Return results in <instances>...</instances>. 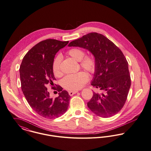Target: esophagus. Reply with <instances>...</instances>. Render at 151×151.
<instances>
[{"instance_id":"esophagus-1","label":"esophagus","mask_w":151,"mask_h":151,"mask_svg":"<svg viewBox=\"0 0 151 151\" xmlns=\"http://www.w3.org/2000/svg\"><path fill=\"white\" fill-rule=\"evenodd\" d=\"M78 91H69L68 92V93H69V95H70V96H72V95H73L74 94H75L76 93H77Z\"/></svg>"}]
</instances>
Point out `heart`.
Instances as JSON below:
<instances>
[{"mask_svg": "<svg viewBox=\"0 0 151 151\" xmlns=\"http://www.w3.org/2000/svg\"><path fill=\"white\" fill-rule=\"evenodd\" d=\"M68 54L75 60L80 62V66L89 73H93L96 68L95 58L91 55L85 56V52L79 48H72L67 52ZM62 56L57 55L53 59L52 69L53 74L56 76L61 75L60 63ZM88 80L87 73L84 71L65 76L62 81L63 87L67 90L74 91L81 88Z\"/></svg>", "mask_w": 151, "mask_h": 151, "instance_id": "obj_1", "label": "heart"}]
</instances>
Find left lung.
Here are the masks:
<instances>
[{
    "label": "left lung",
    "mask_w": 151,
    "mask_h": 151,
    "mask_svg": "<svg viewBox=\"0 0 151 151\" xmlns=\"http://www.w3.org/2000/svg\"><path fill=\"white\" fill-rule=\"evenodd\" d=\"M68 47L88 50L96 61L91 85L101 92L93 93L89 109L101 117L118 113L124 106L131 84L128 63L122 51L100 34L91 32L70 43Z\"/></svg>",
    "instance_id": "8db88e82"
}]
</instances>
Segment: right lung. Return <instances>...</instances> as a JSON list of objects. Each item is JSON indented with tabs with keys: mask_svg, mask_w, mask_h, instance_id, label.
Masks as SVG:
<instances>
[{
	"mask_svg": "<svg viewBox=\"0 0 151 151\" xmlns=\"http://www.w3.org/2000/svg\"><path fill=\"white\" fill-rule=\"evenodd\" d=\"M56 39H47L34 46L24 56L20 67L21 87L27 102L39 115L55 119L68 109L71 96L57 86L59 96L51 98L47 86L56 80L52 69L55 56L68 43ZM52 88H54L52 87Z\"/></svg>",
	"mask_w": 151,
	"mask_h": 151,
	"instance_id": "obj_1",
	"label": "right lung"
}]
</instances>
